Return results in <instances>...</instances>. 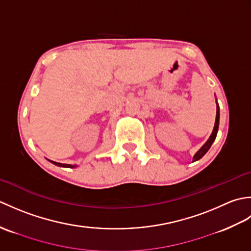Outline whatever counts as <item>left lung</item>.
<instances>
[{
	"label": "left lung",
	"mask_w": 251,
	"mask_h": 251,
	"mask_svg": "<svg viewBox=\"0 0 251 251\" xmlns=\"http://www.w3.org/2000/svg\"><path fill=\"white\" fill-rule=\"evenodd\" d=\"M219 120H220V110H219V104H218L217 102V114H216V122H215V127H214V130H212L211 135L209 137V139H208L205 145L202 146L199 151H197L194 156H193V162H196L199 161V159H201L202 156L205 155V154L208 152V150H209L210 147L212 143H214L216 137H217V134H218V129H219Z\"/></svg>",
	"instance_id": "1"
}]
</instances>
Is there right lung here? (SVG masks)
<instances>
[{
  "label": "right lung",
  "instance_id": "1",
  "mask_svg": "<svg viewBox=\"0 0 251 251\" xmlns=\"http://www.w3.org/2000/svg\"><path fill=\"white\" fill-rule=\"evenodd\" d=\"M49 161L50 163H52L54 165H56V166H59V167H68V168H75L76 166L75 165H70V164H61V163H57V162H54V161H50V159H49Z\"/></svg>",
  "mask_w": 251,
  "mask_h": 251
}]
</instances>
